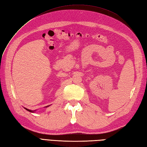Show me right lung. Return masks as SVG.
Listing matches in <instances>:
<instances>
[{
    "label": "right lung",
    "instance_id": "1",
    "mask_svg": "<svg viewBox=\"0 0 147 147\" xmlns=\"http://www.w3.org/2000/svg\"><path fill=\"white\" fill-rule=\"evenodd\" d=\"M48 107V106H47L46 107ZM26 110L27 111H29V112H34L35 111H31V110H30V109H27V108H25Z\"/></svg>",
    "mask_w": 147,
    "mask_h": 147
}]
</instances>
